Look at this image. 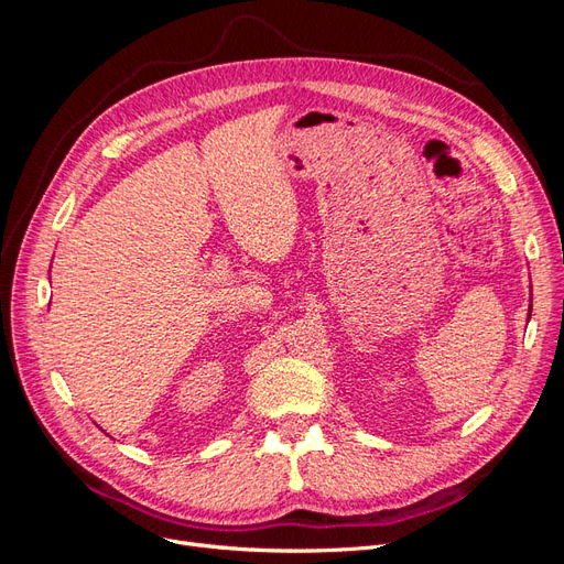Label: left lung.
<instances>
[{
	"instance_id": "left-lung-1",
	"label": "left lung",
	"mask_w": 564,
	"mask_h": 564,
	"mask_svg": "<svg viewBox=\"0 0 564 564\" xmlns=\"http://www.w3.org/2000/svg\"><path fill=\"white\" fill-rule=\"evenodd\" d=\"M529 315H532V308H529ZM529 319V317H527Z\"/></svg>"
}]
</instances>
